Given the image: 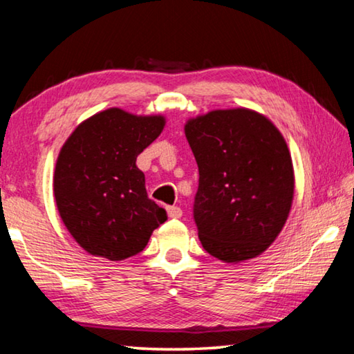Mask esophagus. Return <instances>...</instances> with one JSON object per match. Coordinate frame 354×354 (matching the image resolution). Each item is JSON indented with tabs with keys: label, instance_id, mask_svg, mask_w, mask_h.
I'll return each mask as SVG.
<instances>
[{
	"label": "esophagus",
	"instance_id": "esophagus-1",
	"mask_svg": "<svg viewBox=\"0 0 354 354\" xmlns=\"http://www.w3.org/2000/svg\"><path fill=\"white\" fill-rule=\"evenodd\" d=\"M167 214H169L170 218H181L183 217V211L176 206L167 207Z\"/></svg>",
	"mask_w": 354,
	"mask_h": 354
}]
</instances>
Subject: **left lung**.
<instances>
[{"label":"left lung","instance_id":"left-lung-1","mask_svg":"<svg viewBox=\"0 0 354 354\" xmlns=\"http://www.w3.org/2000/svg\"><path fill=\"white\" fill-rule=\"evenodd\" d=\"M184 134L200 171L194 217L203 248L226 263L262 254L283 231L295 190L283 134L248 107L192 117Z\"/></svg>","mask_w":354,"mask_h":354}]
</instances>
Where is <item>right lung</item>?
<instances>
[{
  "label": "right lung",
  "instance_id": "right-lung-1",
  "mask_svg": "<svg viewBox=\"0 0 354 354\" xmlns=\"http://www.w3.org/2000/svg\"><path fill=\"white\" fill-rule=\"evenodd\" d=\"M162 113L136 115L120 107L75 128L59 151L53 192L59 215L80 247L123 261L147 247L167 214L148 198L136 159L165 128Z\"/></svg>",
  "mask_w": 354,
  "mask_h": 354
}]
</instances>
